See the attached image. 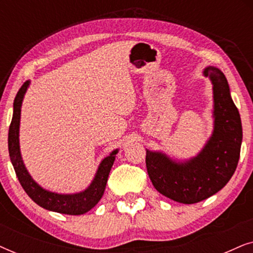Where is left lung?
Wrapping results in <instances>:
<instances>
[{
	"label": "left lung",
	"mask_w": 253,
	"mask_h": 253,
	"mask_svg": "<svg viewBox=\"0 0 253 253\" xmlns=\"http://www.w3.org/2000/svg\"><path fill=\"white\" fill-rule=\"evenodd\" d=\"M203 74L212 82L214 101V129L203 150L185 161L146 150L152 184L161 195L182 204L207 199L229 182L236 170L243 138L241 116L231 99L226 76L214 67H207Z\"/></svg>",
	"instance_id": "8db88e82"
}]
</instances>
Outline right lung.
<instances>
[{
  "label": "right lung",
  "instance_id": "obj_1",
  "mask_svg": "<svg viewBox=\"0 0 253 253\" xmlns=\"http://www.w3.org/2000/svg\"><path fill=\"white\" fill-rule=\"evenodd\" d=\"M29 85V81L24 83L22 87L19 88L18 93H17L15 101H13V114L8 136L9 155L13 169H15L20 185L23 186L25 192L34 203L42 207V209L62 214H69V215H81V214H84L88 212L89 210H92L101 199L103 192H105L110 169L113 167L119 150H114L108 157L103 159L101 164L99 165V168L96 170L92 183L84 191L70 193V195H62V193L51 192L41 188L27 171L25 165L23 162L19 147L20 110H22L23 99Z\"/></svg>",
  "mask_w": 253,
  "mask_h": 253
}]
</instances>
